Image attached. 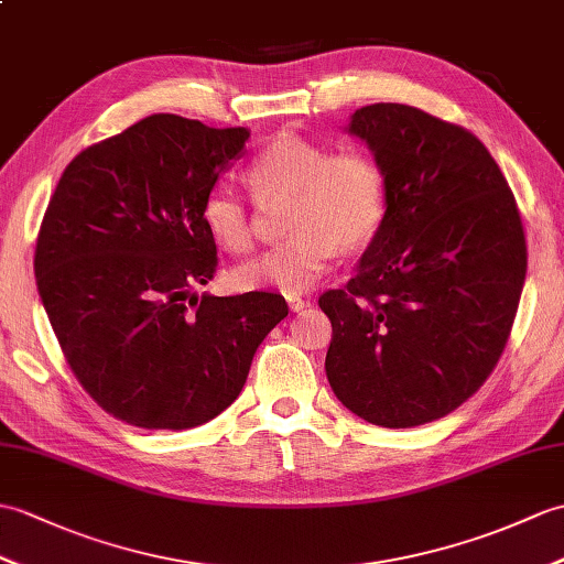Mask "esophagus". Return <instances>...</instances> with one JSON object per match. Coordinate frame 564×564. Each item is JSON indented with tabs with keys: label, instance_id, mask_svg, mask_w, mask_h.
<instances>
[{
	"label": "esophagus",
	"instance_id": "1",
	"mask_svg": "<svg viewBox=\"0 0 564 564\" xmlns=\"http://www.w3.org/2000/svg\"><path fill=\"white\" fill-rule=\"evenodd\" d=\"M310 305L307 297H300V295H288V307H291L293 312H300L305 310Z\"/></svg>",
	"mask_w": 564,
	"mask_h": 564
}]
</instances>
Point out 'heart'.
Here are the masks:
<instances>
[{"label":"heart","mask_w":564,"mask_h":564,"mask_svg":"<svg viewBox=\"0 0 564 564\" xmlns=\"http://www.w3.org/2000/svg\"><path fill=\"white\" fill-rule=\"evenodd\" d=\"M245 180L259 199L288 196L291 235L232 271L240 291H310L329 271L341 245H365L384 216L382 167L362 149L329 151L307 137L281 134L254 155ZM202 220L226 252H247L254 242L247 204L230 192L208 194Z\"/></svg>","instance_id":"obj_1"}]
</instances>
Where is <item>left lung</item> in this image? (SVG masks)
Returning <instances> with one entry per match:
<instances>
[{
  "instance_id": "8db88e82",
  "label": "left lung",
  "mask_w": 564,
  "mask_h": 564,
  "mask_svg": "<svg viewBox=\"0 0 564 564\" xmlns=\"http://www.w3.org/2000/svg\"><path fill=\"white\" fill-rule=\"evenodd\" d=\"M348 132L384 175V218L346 288L326 291V377L362 421L415 427L474 397L512 332L527 238L500 165L468 129L375 102Z\"/></svg>"
}]
</instances>
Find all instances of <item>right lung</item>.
<instances>
[{
    "label": "right lung",
    "instance_id": "add662e5",
    "mask_svg": "<svg viewBox=\"0 0 564 564\" xmlns=\"http://www.w3.org/2000/svg\"><path fill=\"white\" fill-rule=\"evenodd\" d=\"M247 139L245 127L151 115L78 153L52 194L37 293L72 372L117 421L208 423L288 314L276 293L196 295L218 267L202 206Z\"/></svg>",
    "mask_w": 564,
    "mask_h": 564
}]
</instances>
